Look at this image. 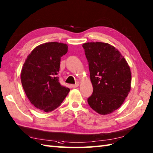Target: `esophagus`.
<instances>
[{"instance_id": "obj_1", "label": "esophagus", "mask_w": 153, "mask_h": 153, "mask_svg": "<svg viewBox=\"0 0 153 153\" xmlns=\"http://www.w3.org/2000/svg\"><path fill=\"white\" fill-rule=\"evenodd\" d=\"M79 84H78V83H76V84H74V85H71V86L73 88H76V87H78V86H79Z\"/></svg>"}]
</instances>
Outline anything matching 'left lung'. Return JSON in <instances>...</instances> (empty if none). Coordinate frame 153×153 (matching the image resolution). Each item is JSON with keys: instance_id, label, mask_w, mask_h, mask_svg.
Returning <instances> with one entry per match:
<instances>
[{"instance_id": "left-lung-1", "label": "left lung", "mask_w": 153, "mask_h": 153, "mask_svg": "<svg viewBox=\"0 0 153 153\" xmlns=\"http://www.w3.org/2000/svg\"><path fill=\"white\" fill-rule=\"evenodd\" d=\"M82 47L93 87L88 105L100 114H110L123 105L130 92V67L120 52L108 43L86 42Z\"/></svg>"}]
</instances>
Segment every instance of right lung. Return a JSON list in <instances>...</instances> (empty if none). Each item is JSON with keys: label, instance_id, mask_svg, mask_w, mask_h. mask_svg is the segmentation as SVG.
Instances as JSON below:
<instances>
[{"label": "right lung", "instance_id": "add662e5", "mask_svg": "<svg viewBox=\"0 0 153 153\" xmlns=\"http://www.w3.org/2000/svg\"><path fill=\"white\" fill-rule=\"evenodd\" d=\"M67 51L66 44L45 43L34 48L23 65V89L32 105L40 111L47 112L59 107L70 91L60 84L57 76L60 58Z\"/></svg>", "mask_w": 153, "mask_h": 153}]
</instances>
